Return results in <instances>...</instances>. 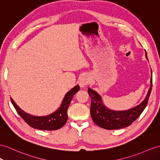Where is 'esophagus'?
<instances>
[{
	"label": "esophagus",
	"mask_w": 160,
	"mask_h": 160,
	"mask_svg": "<svg viewBox=\"0 0 160 160\" xmlns=\"http://www.w3.org/2000/svg\"><path fill=\"white\" fill-rule=\"evenodd\" d=\"M90 82H91V80L87 75H83L81 76L80 81H79V85L80 87H84L86 86H87Z\"/></svg>",
	"instance_id": "34e87169"
}]
</instances>
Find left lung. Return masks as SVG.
Instances as JSON below:
<instances>
[{
  "label": "left lung",
  "mask_w": 160,
  "mask_h": 160,
  "mask_svg": "<svg viewBox=\"0 0 160 160\" xmlns=\"http://www.w3.org/2000/svg\"><path fill=\"white\" fill-rule=\"evenodd\" d=\"M147 59V52H145ZM152 88V77L151 78V86L145 99L141 104L130 109L125 111H113L103 105L101 97L96 91L88 88V92L91 97V114L92 120L101 128L107 130L120 129L132 124L140 116L145 109L149 101Z\"/></svg>",
  "instance_id": "1"
}]
</instances>
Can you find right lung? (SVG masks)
I'll use <instances>...</instances> for the list:
<instances>
[{"instance_id":"add662e5","label":"right lung","mask_w":160,"mask_h":160,"mask_svg":"<svg viewBox=\"0 0 160 160\" xmlns=\"http://www.w3.org/2000/svg\"><path fill=\"white\" fill-rule=\"evenodd\" d=\"M80 90L78 85L76 86L65 95L61 107L55 112L48 116L38 117L30 115L20 109L11 97V103L19 115L32 128L42 130H55L63 127L68 120V109L74 95Z\"/></svg>"}]
</instances>
